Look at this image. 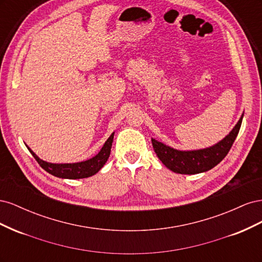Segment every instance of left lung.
<instances>
[{
  "label": "left lung",
  "instance_id": "1",
  "mask_svg": "<svg viewBox=\"0 0 262 262\" xmlns=\"http://www.w3.org/2000/svg\"><path fill=\"white\" fill-rule=\"evenodd\" d=\"M243 117L244 115H242L239 121L229 134L213 146L196 150H178L152 139L154 150L162 163L173 172L194 175V173L208 171L223 161V158L229 152L239 132Z\"/></svg>",
  "mask_w": 262,
  "mask_h": 262
}]
</instances>
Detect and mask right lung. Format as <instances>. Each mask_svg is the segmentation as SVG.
Segmentation results:
<instances>
[{
    "label": "right lung",
    "instance_id": "1",
    "mask_svg": "<svg viewBox=\"0 0 262 262\" xmlns=\"http://www.w3.org/2000/svg\"><path fill=\"white\" fill-rule=\"evenodd\" d=\"M114 134L108 138V140L105 142L104 146L101 147L99 153L94 156L91 160H87L80 163H73V164H52L45 162L40 160L33 150H31L28 146L29 152L33 154L35 160L38 162V164L41 167L48 171L51 175L59 177V178H66V179H81V178H87L91 177L95 173L98 172L100 168L104 166L108 160L110 155V150H112V145L114 141Z\"/></svg>",
    "mask_w": 262,
    "mask_h": 262
}]
</instances>
